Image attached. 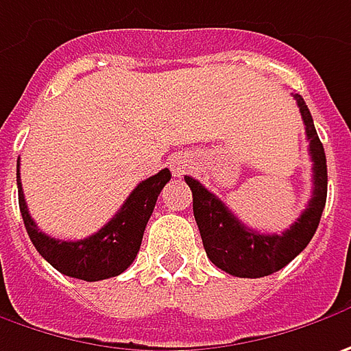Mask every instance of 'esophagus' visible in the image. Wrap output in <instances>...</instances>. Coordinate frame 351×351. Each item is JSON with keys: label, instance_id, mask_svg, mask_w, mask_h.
Returning <instances> with one entry per match:
<instances>
[{"label": "esophagus", "instance_id": "esophagus-1", "mask_svg": "<svg viewBox=\"0 0 351 351\" xmlns=\"http://www.w3.org/2000/svg\"><path fill=\"white\" fill-rule=\"evenodd\" d=\"M192 159L189 155H175V157H171L169 159V167H171V171H173V175L180 176L186 173V169H191Z\"/></svg>", "mask_w": 351, "mask_h": 351}]
</instances>
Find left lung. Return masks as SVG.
I'll list each match as a JSON object with an SVG mask.
<instances>
[{"label":"left lung","instance_id":"1","mask_svg":"<svg viewBox=\"0 0 351 351\" xmlns=\"http://www.w3.org/2000/svg\"><path fill=\"white\" fill-rule=\"evenodd\" d=\"M295 99L304 121L306 139L311 141L308 151L313 159L314 189L306 210L298 216L297 221L289 230H285L279 236L255 232L237 220L236 214L218 196L206 191L196 178L184 176L186 184L192 191V210L202 236L206 255L214 265L234 277H243V279L267 277L282 269L287 263H291L313 239L314 232L320 223L322 210L326 206L328 171L324 147L318 139L313 115L308 112L302 96L295 94Z\"/></svg>","mask_w":351,"mask_h":351}]
</instances>
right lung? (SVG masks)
Listing matches in <instances>:
<instances>
[{"instance_id": "1", "label": "right lung", "mask_w": 351, "mask_h": 351, "mask_svg": "<svg viewBox=\"0 0 351 351\" xmlns=\"http://www.w3.org/2000/svg\"><path fill=\"white\" fill-rule=\"evenodd\" d=\"M171 180V171L162 169L155 176L139 182L135 191L128 196L123 206L117 210L112 220L108 221L94 236L78 241H64L43 234L31 218L25 202L19 165H17V191H19V210L25 221V230L31 237L37 252L60 271L82 281H101L117 277L133 263L141 247L143 232L153 208L157 204L162 186Z\"/></svg>"}]
</instances>
